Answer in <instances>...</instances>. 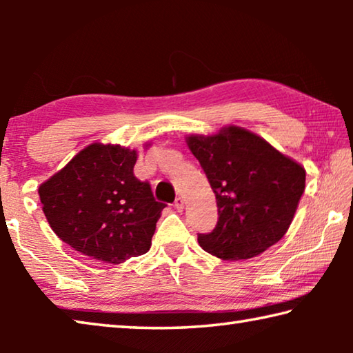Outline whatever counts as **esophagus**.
I'll list each match as a JSON object with an SVG mask.
<instances>
[{"label": "esophagus", "mask_w": 353, "mask_h": 353, "mask_svg": "<svg viewBox=\"0 0 353 353\" xmlns=\"http://www.w3.org/2000/svg\"><path fill=\"white\" fill-rule=\"evenodd\" d=\"M183 199L182 198H176V201H174V207L177 208V210H183Z\"/></svg>", "instance_id": "1"}]
</instances>
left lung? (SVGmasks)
Wrapping results in <instances>:
<instances>
[{
	"mask_svg": "<svg viewBox=\"0 0 353 353\" xmlns=\"http://www.w3.org/2000/svg\"><path fill=\"white\" fill-rule=\"evenodd\" d=\"M185 140L210 182L219 214L213 232L198 235L201 248L235 261L282 240L305 190V168L244 128Z\"/></svg>",
	"mask_w": 353,
	"mask_h": 353,
	"instance_id": "left-lung-1",
	"label": "left lung"
}]
</instances>
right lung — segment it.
Listing matches in <instances>:
<instances>
[{"instance_id": "right-lung-1", "label": "right lung", "mask_w": 353, "mask_h": 353, "mask_svg": "<svg viewBox=\"0 0 353 353\" xmlns=\"http://www.w3.org/2000/svg\"><path fill=\"white\" fill-rule=\"evenodd\" d=\"M137 157V149L97 141L40 185L41 208L63 243L113 265L151 249L165 204L134 176Z\"/></svg>"}]
</instances>
